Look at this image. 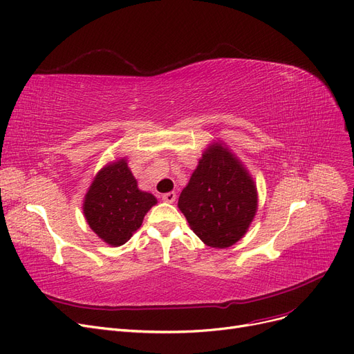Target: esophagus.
<instances>
[{
    "instance_id": "esophagus-1",
    "label": "esophagus",
    "mask_w": 354,
    "mask_h": 354,
    "mask_svg": "<svg viewBox=\"0 0 354 354\" xmlns=\"http://www.w3.org/2000/svg\"><path fill=\"white\" fill-rule=\"evenodd\" d=\"M176 199H177V194L174 192H168L162 194V201L167 203H173Z\"/></svg>"
}]
</instances>
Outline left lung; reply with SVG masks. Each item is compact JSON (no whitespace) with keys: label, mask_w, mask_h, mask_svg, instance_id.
<instances>
[{"label":"left lung","mask_w":354,"mask_h":354,"mask_svg":"<svg viewBox=\"0 0 354 354\" xmlns=\"http://www.w3.org/2000/svg\"><path fill=\"white\" fill-rule=\"evenodd\" d=\"M178 209L202 241L226 248L239 241L257 212V189L247 169L223 144L203 152Z\"/></svg>","instance_id":"obj_1"}]
</instances>
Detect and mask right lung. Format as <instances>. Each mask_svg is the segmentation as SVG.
<instances>
[{
	"label": "right lung",
	"mask_w": 354,
	"mask_h": 354,
	"mask_svg": "<svg viewBox=\"0 0 354 354\" xmlns=\"http://www.w3.org/2000/svg\"><path fill=\"white\" fill-rule=\"evenodd\" d=\"M155 196L138 189L124 158L103 167L94 177L82 210L90 228L113 247L123 245L140 228Z\"/></svg>",
	"instance_id": "right-lung-1"
}]
</instances>
